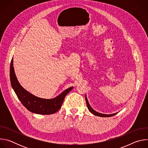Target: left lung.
Here are the masks:
<instances>
[{
    "instance_id": "obj_1",
    "label": "left lung",
    "mask_w": 148,
    "mask_h": 148,
    "mask_svg": "<svg viewBox=\"0 0 148 148\" xmlns=\"http://www.w3.org/2000/svg\"><path fill=\"white\" fill-rule=\"evenodd\" d=\"M86 103H87V106L88 107V110L92 114H94V115H96V116H101V117H110V116H112L116 114H118V112L116 113H115V114H101V113H99V112H98L97 111H95L94 110H93L92 108V107L90 106V105L88 102V101L87 99V95H86Z\"/></svg>"
}]
</instances>
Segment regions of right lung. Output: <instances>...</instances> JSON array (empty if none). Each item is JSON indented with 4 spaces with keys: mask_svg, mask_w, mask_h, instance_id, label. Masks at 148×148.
Wrapping results in <instances>:
<instances>
[{
    "mask_svg": "<svg viewBox=\"0 0 148 148\" xmlns=\"http://www.w3.org/2000/svg\"><path fill=\"white\" fill-rule=\"evenodd\" d=\"M13 65L12 59L10 68L12 87L24 107L33 113L41 115H50L56 113L61 108L65 97L73 88V87L69 88L53 99H43L37 97L29 92L20 85L16 78Z\"/></svg>",
    "mask_w": 148,
    "mask_h": 148,
    "instance_id": "obj_1",
    "label": "right lung"
}]
</instances>
